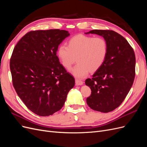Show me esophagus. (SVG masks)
I'll return each mask as SVG.
<instances>
[{
	"mask_svg": "<svg viewBox=\"0 0 147 147\" xmlns=\"http://www.w3.org/2000/svg\"><path fill=\"white\" fill-rule=\"evenodd\" d=\"M75 84L76 85H82L83 84V82L80 80H75Z\"/></svg>",
	"mask_w": 147,
	"mask_h": 147,
	"instance_id": "esophagus-1",
	"label": "esophagus"
}]
</instances>
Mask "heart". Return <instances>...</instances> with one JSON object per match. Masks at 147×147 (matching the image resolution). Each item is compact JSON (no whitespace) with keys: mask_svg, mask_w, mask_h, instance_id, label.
<instances>
[{"mask_svg":"<svg viewBox=\"0 0 147 147\" xmlns=\"http://www.w3.org/2000/svg\"><path fill=\"white\" fill-rule=\"evenodd\" d=\"M108 43L103 37H94L83 34L72 37L68 46L61 45L57 55L64 67L69 69L77 59V64L70 72L75 77L83 78L91 72L98 70L108 55Z\"/></svg>","mask_w":147,"mask_h":147,"instance_id":"heart-1","label":"heart"}]
</instances>
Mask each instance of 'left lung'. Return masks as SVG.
<instances>
[{"label":"left lung","instance_id":"left-lung-1","mask_svg":"<svg viewBox=\"0 0 147 147\" xmlns=\"http://www.w3.org/2000/svg\"><path fill=\"white\" fill-rule=\"evenodd\" d=\"M86 34L103 37L108 43V55L101 67L86 80L91 90L86 102L92 110L103 113L114 110L126 98L136 75V56L126 39L111 30H92Z\"/></svg>","mask_w":147,"mask_h":147}]
</instances>
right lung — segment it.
<instances>
[{
	"mask_svg": "<svg viewBox=\"0 0 147 147\" xmlns=\"http://www.w3.org/2000/svg\"><path fill=\"white\" fill-rule=\"evenodd\" d=\"M60 29L32 30L15 47L10 61L13 87L26 106L48 117L63 107L75 79L59 63L57 48L68 37Z\"/></svg>",
	"mask_w": 147,
	"mask_h": 147,
	"instance_id": "1",
	"label": "right lung"
}]
</instances>
